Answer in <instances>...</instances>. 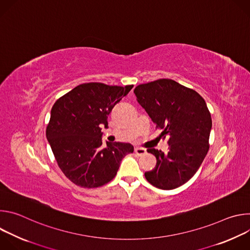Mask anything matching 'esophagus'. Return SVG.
I'll return each mask as SVG.
<instances>
[{
	"label": "esophagus",
	"mask_w": 250,
	"mask_h": 250,
	"mask_svg": "<svg viewBox=\"0 0 250 250\" xmlns=\"http://www.w3.org/2000/svg\"><path fill=\"white\" fill-rule=\"evenodd\" d=\"M134 152H135L136 155L141 156V155H144V154L146 153V148H142V147H135L134 148Z\"/></svg>",
	"instance_id": "obj_1"
}]
</instances>
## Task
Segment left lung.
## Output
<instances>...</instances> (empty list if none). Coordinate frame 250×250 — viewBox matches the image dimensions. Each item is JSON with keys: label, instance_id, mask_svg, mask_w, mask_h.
<instances>
[{"label": "left lung", "instance_id": "1", "mask_svg": "<svg viewBox=\"0 0 250 250\" xmlns=\"http://www.w3.org/2000/svg\"><path fill=\"white\" fill-rule=\"evenodd\" d=\"M138 104L161 134L168 136L167 153L148 148L156 159L146 180L156 188L172 190L188 182L208 150L211 118L205 100L194 90L171 79H159L135 87Z\"/></svg>", "mask_w": 250, "mask_h": 250}]
</instances>
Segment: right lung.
Here are the masks:
<instances>
[{
	"label": "right lung",
	"instance_id": "obj_1",
	"mask_svg": "<svg viewBox=\"0 0 250 250\" xmlns=\"http://www.w3.org/2000/svg\"><path fill=\"white\" fill-rule=\"evenodd\" d=\"M103 83H85L59 98L53 104L46 138L57 164L70 181L83 188H97L113 180L123 158L133 152L125 142L105 141L114 106L132 89Z\"/></svg>",
	"mask_w": 250,
	"mask_h": 250
}]
</instances>
